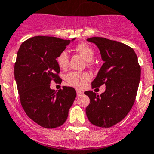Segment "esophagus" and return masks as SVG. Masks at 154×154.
I'll return each instance as SVG.
<instances>
[{
    "label": "esophagus",
    "mask_w": 154,
    "mask_h": 154,
    "mask_svg": "<svg viewBox=\"0 0 154 154\" xmlns=\"http://www.w3.org/2000/svg\"><path fill=\"white\" fill-rule=\"evenodd\" d=\"M82 94H83V92L81 91H79V90L77 91V95L78 96V97L79 96H81Z\"/></svg>",
    "instance_id": "34e87169"
}]
</instances>
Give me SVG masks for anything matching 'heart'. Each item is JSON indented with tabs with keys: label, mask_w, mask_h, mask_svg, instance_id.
I'll use <instances>...</instances> for the list:
<instances>
[{
	"label": "heart",
	"mask_w": 154,
	"mask_h": 154,
	"mask_svg": "<svg viewBox=\"0 0 154 154\" xmlns=\"http://www.w3.org/2000/svg\"><path fill=\"white\" fill-rule=\"evenodd\" d=\"M75 51L81 54L84 58L91 64L94 57V51L90 45L85 43H81L75 47ZM69 57L67 51L63 50L59 53L57 57V63L61 69H66L69 64ZM91 78V76L87 72H70L65 76V81L69 86L82 89L85 88Z\"/></svg>",
	"instance_id": "obj_1"
}]
</instances>
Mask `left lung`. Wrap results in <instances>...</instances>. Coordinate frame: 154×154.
I'll use <instances>...</instances> for the list:
<instances>
[{
    "label": "left lung",
    "instance_id": "obj_1",
    "mask_svg": "<svg viewBox=\"0 0 154 154\" xmlns=\"http://www.w3.org/2000/svg\"><path fill=\"white\" fill-rule=\"evenodd\" d=\"M87 40L97 45L104 62L92 81V88L102 85L106 88L101 95L92 91L85 92L90 98L86 115L93 125L109 128L122 121L132 109L141 69L133 49L125 44L101 37Z\"/></svg>",
    "mask_w": 154,
    "mask_h": 154
}]
</instances>
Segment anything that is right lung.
<instances>
[{"label":"right lung","mask_w":154,"mask_h":154,"mask_svg":"<svg viewBox=\"0 0 154 154\" xmlns=\"http://www.w3.org/2000/svg\"><path fill=\"white\" fill-rule=\"evenodd\" d=\"M75 40L35 36L22 42L14 64V78L25 113L41 126L53 129L66 122L75 100V89L50 88L52 80L60 79L57 57Z\"/></svg>","instance_id":"right-lung-1"}]
</instances>
